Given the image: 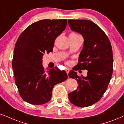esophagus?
Segmentation results:
<instances>
[{
    "mask_svg": "<svg viewBox=\"0 0 124 124\" xmlns=\"http://www.w3.org/2000/svg\"><path fill=\"white\" fill-rule=\"evenodd\" d=\"M66 73H67V74H69V71H70V70H69V69H66Z\"/></svg>",
    "mask_w": 124,
    "mask_h": 124,
    "instance_id": "34e87169",
    "label": "esophagus"
}]
</instances>
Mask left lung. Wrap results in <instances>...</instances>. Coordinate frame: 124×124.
I'll return each mask as SVG.
<instances>
[{
  "instance_id": "left-lung-1",
  "label": "left lung",
  "mask_w": 124,
  "mask_h": 124,
  "mask_svg": "<svg viewBox=\"0 0 124 124\" xmlns=\"http://www.w3.org/2000/svg\"><path fill=\"white\" fill-rule=\"evenodd\" d=\"M69 27L80 33L84 44L74 70H87V76H78L71 70L69 76L78 82L77 90L70 93L69 99L76 106L86 107L101 99L110 81L113 55L109 39L97 24L88 20H69Z\"/></svg>"
}]
</instances>
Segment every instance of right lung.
Instances as JSON below:
<instances>
[{"instance_id":"right-lung-1","label":"right lung","mask_w":124,"mask_h":124,"mask_svg":"<svg viewBox=\"0 0 124 124\" xmlns=\"http://www.w3.org/2000/svg\"><path fill=\"white\" fill-rule=\"evenodd\" d=\"M67 19L41 20L27 27L19 37L12 60L15 83L22 98L33 105L51 100L55 85L67 78L64 70L55 67L45 73L43 55L51 52L57 37L66 29Z\"/></svg>"}]
</instances>
